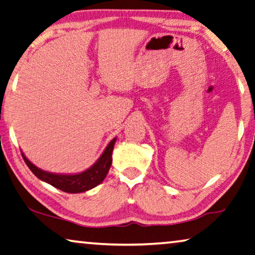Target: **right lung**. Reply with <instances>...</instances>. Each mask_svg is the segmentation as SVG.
I'll return each instance as SVG.
<instances>
[{"label": "right lung", "mask_w": 255, "mask_h": 255, "mask_svg": "<svg viewBox=\"0 0 255 255\" xmlns=\"http://www.w3.org/2000/svg\"><path fill=\"white\" fill-rule=\"evenodd\" d=\"M117 137L113 138L111 142L108 144L105 147L103 153L95 164L86 169L85 172L77 173V174H56L45 172V170L39 168L34 164H32L25 154L22 153V158L28 166V168L32 170V173L41 181L47 182V183L51 184L52 187L62 190L64 192L68 193H79L85 192L88 190L97 187L103 182L109 173L110 167L112 164V151L115 147Z\"/></svg>", "instance_id": "obj_1"}]
</instances>
